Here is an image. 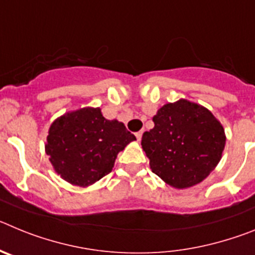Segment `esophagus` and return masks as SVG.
<instances>
[{
  "label": "esophagus",
  "instance_id": "34e87169",
  "mask_svg": "<svg viewBox=\"0 0 255 255\" xmlns=\"http://www.w3.org/2000/svg\"><path fill=\"white\" fill-rule=\"evenodd\" d=\"M141 135H143V131H138L136 134H135V136H136V139H138V140H140Z\"/></svg>",
  "mask_w": 255,
  "mask_h": 255
}]
</instances>
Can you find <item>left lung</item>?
<instances>
[{
  "label": "left lung",
  "instance_id": "obj_1",
  "mask_svg": "<svg viewBox=\"0 0 255 255\" xmlns=\"http://www.w3.org/2000/svg\"><path fill=\"white\" fill-rule=\"evenodd\" d=\"M154 128L141 136L150 168L177 189L203 181L215 170L226 136L220 121L197 103L180 100L161 107Z\"/></svg>",
  "mask_w": 255,
  "mask_h": 255
}]
</instances>
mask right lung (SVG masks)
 <instances>
[{"label": "right lung", "mask_w": 255, "mask_h": 255, "mask_svg": "<svg viewBox=\"0 0 255 255\" xmlns=\"http://www.w3.org/2000/svg\"><path fill=\"white\" fill-rule=\"evenodd\" d=\"M135 139L123 123L107 120L100 108L88 107L52 124L46 152L62 179L87 186L111 172L117 154Z\"/></svg>", "instance_id": "obj_1"}]
</instances>
